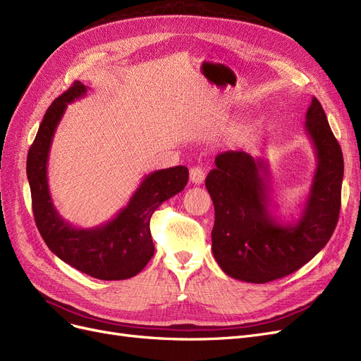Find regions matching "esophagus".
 Here are the masks:
<instances>
[{"mask_svg": "<svg viewBox=\"0 0 361 361\" xmlns=\"http://www.w3.org/2000/svg\"><path fill=\"white\" fill-rule=\"evenodd\" d=\"M205 178V171L200 166H195L190 169V181L193 184H201Z\"/></svg>", "mask_w": 361, "mask_h": 361, "instance_id": "obj_1", "label": "esophagus"}]
</instances>
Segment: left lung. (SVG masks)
Instances as JSON below:
<instances>
[{"instance_id": "1", "label": "left lung", "mask_w": 361, "mask_h": 361, "mask_svg": "<svg viewBox=\"0 0 361 361\" xmlns=\"http://www.w3.org/2000/svg\"><path fill=\"white\" fill-rule=\"evenodd\" d=\"M305 130L315 148L317 169L300 217L273 216L269 165L244 151L216 156L205 178L214 204L213 255L229 277L267 283L301 269L329 243L341 212L343 156L321 103L312 99Z\"/></svg>"}]
</instances>
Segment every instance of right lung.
Segmentation results:
<instances>
[{
  "label": "right lung",
  "mask_w": 361,
  "mask_h": 361,
  "mask_svg": "<svg viewBox=\"0 0 361 361\" xmlns=\"http://www.w3.org/2000/svg\"><path fill=\"white\" fill-rule=\"evenodd\" d=\"M87 90L76 80L44 114L27 159L32 213L42 238L61 261L100 281H123L136 276L153 258L149 219L161 202L185 188L189 169L173 166L148 173L129 204L106 224L88 229L68 224L52 202L48 159L52 137L67 104L84 97Z\"/></svg>",
  "instance_id": "right-lung-1"
}]
</instances>
